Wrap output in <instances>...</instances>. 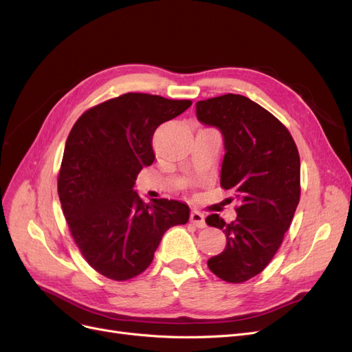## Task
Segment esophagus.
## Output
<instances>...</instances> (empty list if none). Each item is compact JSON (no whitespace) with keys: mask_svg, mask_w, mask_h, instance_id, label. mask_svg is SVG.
<instances>
[{"mask_svg":"<svg viewBox=\"0 0 352 352\" xmlns=\"http://www.w3.org/2000/svg\"><path fill=\"white\" fill-rule=\"evenodd\" d=\"M190 221H192L197 228H206L207 226L206 217L199 211H192V212H190Z\"/></svg>","mask_w":352,"mask_h":352,"instance_id":"obj_1","label":"esophagus"}]
</instances>
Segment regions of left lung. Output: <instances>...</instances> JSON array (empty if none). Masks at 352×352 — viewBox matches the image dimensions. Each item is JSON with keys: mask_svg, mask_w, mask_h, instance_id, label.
Here are the masks:
<instances>
[{"mask_svg": "<svg viewBox=\"0 0 352 352\" xmlns=\"http://www.w3.org/2000/svg\"><path fill=\"white\" fill-rule=\"evenodd\" d=\"M195 109L197 119L223 136L220 185L239 202L232 223L207 217L226 236L225 250L207 264L220 279L242 283L265 269L291 226L301 194L300 154L286 127L243 95L198 101Z\"/></svg>", "mask_w": 352, "mask_h": 352, "instance_id": "8db88e82", "label": "left lung"}]
</instances>
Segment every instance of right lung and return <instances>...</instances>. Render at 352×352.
I'll return each instance as SVG.
<instances>
[{"label": "right lung", "mask_w": 352, "mask_h": 352, "mask_svg": "<svg viewBox=\"0 0 352 352\" xmlns=\"http://www.w3.org/2000/svg\"><path fill=\"white\" fill-rule=\"evenodd\" d=\"M190 104L129 92L85 111L72 127L58 197L74 242L105 278L127 280L141 274L166 230L189 220L185 202L142 201L135 180L154 163L157 127Z\"/></svg>", "instance_id": "obj_1"}]
</instances>
